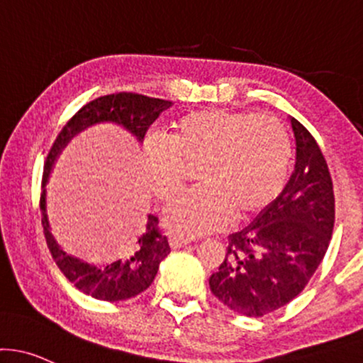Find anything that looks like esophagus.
<instances>
[{
    "label": "esophagus",
    "mask_w": 363,
    "mask_h": 363,
    "mask_svg": "<svg viewBox=\"0 0 363 363\" xmlns=\"http://www.w3.org/2000/svg\"><path fill=\"white\" fill-rule=\"evenodd\" d=\"M169 242H170V246H172L174 250H177V248H182V246L189 245L191 241L188 240V238L179 236V234H170V236H169Z\"/></svg>",
    "instance_id": "34e87169"
}]
</instances>
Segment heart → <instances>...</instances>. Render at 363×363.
<instances>
[{
	"label": "heart",
	"mask_w": 363,
	"mask_h": 363,
	"mask_svg": "<svg viewBox=\"0 0 363 363\" xmlns=\"http://www.w3.org/2000/svg\"><path fill=\"white\" fill-rule=\"evenodd\" d=\"M169 143H145V172L151 193L172 200L196 169L198 188L165 208L169 229L186 236L212 233L229 218L260 212L279 196L288 179L293 141L288 127L270 115L208 108L179 118Z\"/></svg>",
	"instance_id": "obj_1"
}]
</instances>
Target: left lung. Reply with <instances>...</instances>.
Instances as JSON below:
<instances>
[{
    "mask_svg": "<svg viewBox=\"0 0 363 363\" xmlns=\"http://www.w3.org/2000/svg\"><path fill=\"white\" fill-rule=\"evenodd\" d=\"M296 160L288 184L245 229L229 234L210 289L234 312L262 317L296 298L320 265L333 236L334 193L312 134L289 117Z\"/></svg>",
    "mask_w": 363,
    "mask_h": 363,
    "instance_id": "obj_1",
    "label": "left lung"
}]
</instances>
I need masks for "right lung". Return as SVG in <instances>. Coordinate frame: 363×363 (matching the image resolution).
<instances>
[{"mask_svg": "<svg viewBox=\"0 0 363 363\" xmlns=\"http://www.w3.org/2000/svg\"><path fill=\"white\" fill-rule=\"evenodd\" d=\"M170 106H172V101L134 93H117L96 98L82 106L67 122L48 155L45 174H43L41 194L43 227H45L48 246H50V252L63 276L69 279L79 291L89 294L96 300L122 301L146 291L157 276L162 260L170 253L169 240L158 229V218L148 213L145 233L138 238L130 248L123 250L113 260L101 262V264H87L81 258L72 257L63 252L62 246L51 234L46 200V186L50 175L53 172V167L62 151L82 130L99 125V123H113L129 133L141 145L151 123L157 121L162 111Z\"/></svg>", "mask_w": 363, "mask_h": 363, "instance_id": "obj_1", "label": "right lung"}]
</instances>
